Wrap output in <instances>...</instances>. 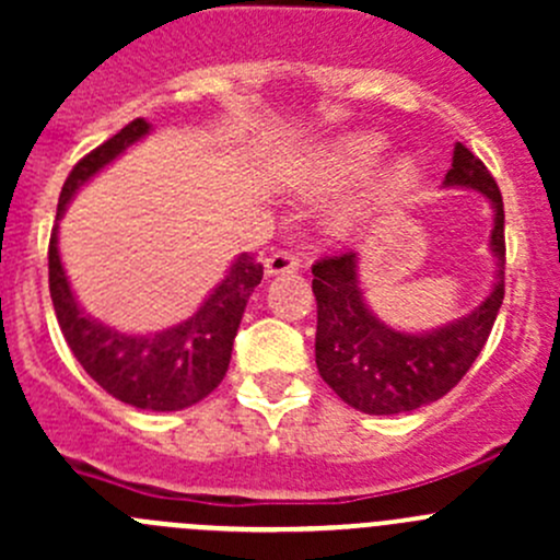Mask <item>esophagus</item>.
Returning <instances> with one entry per match:
<instances>
[{"instance_id": "34e87169", "label": "esophagus", "mask_w": 560, "mask_h": 560, "mask_svg": "<svg viewBox=\"0 0 560 560\" xmlns=\"http://www.w3.org/2000/svg\"><path fill=\"white\" fill-rule=\"evenodd\" d=\"M301 268V257L295 252H273L265 257V273L279 276V273H295Z\"/></svg>"}]
</instances>
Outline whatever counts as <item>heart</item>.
I'll list each match as a JSON object with an SVG mask.
<instances>
[{"mask_svg":"<svg viewBox=\"0 0 560 560\" xmlns=\"http://www.w3.org/2000/svg\"><path fill=\"white\" fill-rule=\"evenodd\" d=\"M387 143L380 135H354V138L341 140V143L330 145L327 151H322V156L316 160L312 184L316 186H338L349 184V180L360 178L382 160ZM415 180V165L409 160H398L389 167L385 178H382L380 195L382 197H395L400 191H406Z\"/></svg>","mask_w":560,"mask_h":560,"instance_id":"1","label":"heart"}]
</instances>
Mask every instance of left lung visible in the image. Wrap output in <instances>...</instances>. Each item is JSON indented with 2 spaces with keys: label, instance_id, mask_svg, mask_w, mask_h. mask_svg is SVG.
Masks as SVG:
<instances>
[{
  "label": "left lung",
  "instance_id": "left-lung-1",
  "mask_svg": "<svg viewBox=\"0 0 560 560\" xmlns=\"http://www.w3.org/2000/svg\"><path fill=\"white\" fill-rule=\"evenodd\" d=\"M447 186L482 191L493 206L490 248L499 276L493 292L471 314L439 330L398 332L376 319L358 284V254H327L314 262L316 369L343 404L365 415H404L433 404L466 376L482 352L504 303V200L485 162L463 143L455 145Z\"/></svg>",
  "mask_w": 560,
  "mask_h": 560
}]
</instances>
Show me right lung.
<instances>
[{
	"mask_svg": "<svg viewBox=\"0 0 560 560\" xmlns=\"http://www.w3.org/2000/svg\"><path fill=\"white\" fill-rule=\"evenodd\" d=\"M149 121L135 118L121 132L107 138L103 145L89 151L70 175L59 195L56 219H61L67 202L78 189L100 173L107 162L149 135ZM262 281V265L254 254H241L208 295V301L180 325L154 336H127L103 322L92 319L70 290L56 246V228L48 244V284L56 319L65 332L67 347L78 358L89 376L105 393L121 404L149 411H178L197 404L219 387L233 354L235 332L244 316L248 295Z\"/></svg>",
	"mask_w": 560,
	"mask_h": 560,
	"instance_id": "right-lung-1",
	"label": "right lung"
}]
</instances>
